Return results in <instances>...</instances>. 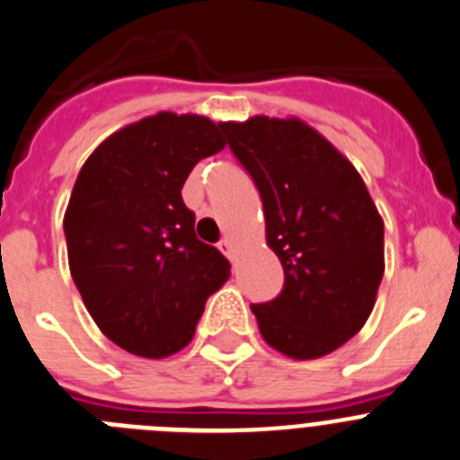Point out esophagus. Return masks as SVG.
I'll return each instance as SVG.
<instances>
[{
    "label": "esophagus",
    "instance_id": "1",
    "mask_svg": "<svg viewBox=\"0 0 460 460\" xmlns=\"http://www.w3.org/2000/svg\"><path fill=\"white\" fill-rule=\"evenodd\" d=\"M218 248H221V251L226 252L227 258L234 260V242H233V239H227V237H226L221 243H218Z\"/></svg>",
    "mask_w": 460,
    "mask_h": 460
}]
</instances>
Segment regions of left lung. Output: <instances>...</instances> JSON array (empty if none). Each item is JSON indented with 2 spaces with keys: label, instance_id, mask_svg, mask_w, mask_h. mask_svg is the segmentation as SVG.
<instances>
[{
  "label": "left lung",
  "instance_id": "obj_1",
  "mask_svg": "<svg viewBox=\"0 0 460 460\" xmlns=\"http://www.w3.org/2000/svg\"><path fill=\"white\" fill-rule=\"evenodd\" d=\"M221 129L258 187L267 246L285 271L282 292L251 305L264 342L294 360L328 356L376 303L381 214L353 164L298 118L252 116Z\"/></svg>",
  "mask_w": 460,
  "mask_h": 460
}]
</instances>
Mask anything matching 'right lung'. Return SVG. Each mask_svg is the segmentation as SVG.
<instances>
[{
	"label": "right lung",
	"instance_id": "add662e5",
	"mask_svg": "<svg viewBox=\"0 0 460 460\" xmlns=\"http://www.w3.org/2000/svg\"><path fill=\"white\" fill-rule=\"evenodd\" d=\"M223 147L221 123L159 111L104 138L79 171L63 217L67 264L93 322L134 356L187 347L230 278L182 200L193 166Z\"/></svg>",
	"mask_w": 460,
	"mask_h": 460
}]
</instances>
